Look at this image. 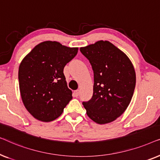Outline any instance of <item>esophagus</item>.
Returning a JSON list of instances; mask_svg holds the SVG:
<instances>
[{
	"label": "esophagus",
	"mask_w": 160,
	"mask_h": 160,
	"mask_svg": "<svg viewBox=\"0 0 160 160\" xmlns=\"http://www.w3.org/2000/svg\"><path fill=\"white\" fill-rule=\"evenodd\" d=\"M79 92H80V91L78 90V89H77V90H75L73 92L74 96H75V97H78V95H79Z\"/></svg>",
	"instance_id": "obj_1"
}]
</instances>
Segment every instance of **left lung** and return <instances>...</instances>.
<instances>
[{
    "mask_svg": "<svg viewBox=\"0 0 160 160\" xmlns=\"http://www.w3.org/2000/svg\"><path fill=\"white\" fill-rule=\"evenodd\" d=\"M94 72L93 95L83 102L87 114L104 124L119 117L130 103L136 75L130 58L108 41H98L81 47Z\"/></svg>",
    "mask_w": 160,
    "mask_h": 160,
    "instance_id": "obj_1",
    "label": "left lung"
}]
</instances>
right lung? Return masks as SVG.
Masks as SVG:
<instances>
[{"label":"right lung","mask_w":160,"mask_h":160,"mask_svg":"<svg viewBox=\"0 0 160 160\" xmlns=\"http://www.w3.org/2000/svg\"><path fill=\"white\" fill-rule=\"evenodd\" d=\"M78 50V47L46 41L22 60L18 73L22 100L36 119L45 122L56 119L73 98L63 69Z\"/></svg>","instance_id":"add662e5"}]
</instances>
